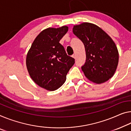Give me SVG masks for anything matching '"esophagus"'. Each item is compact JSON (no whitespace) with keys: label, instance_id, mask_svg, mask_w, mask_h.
<instances>
[{"label":"esophagus","instance_id":"1","mask_svg":"<svg viewBox=\"0 0 131 131\" xmlns=\"http://www.w3.org/2000/svg\"><path fill=\"white\" fill-rule=\"evenodd\" d=\"M72 57L74 58V59H75V57H76V56H75V54H73V55L72 56Z\"/></svg>","mask_w":131,"mask_h":131}]
</instances>
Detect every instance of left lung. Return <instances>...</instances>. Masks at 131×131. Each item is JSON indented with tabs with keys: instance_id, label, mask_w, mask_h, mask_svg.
Returning <instances> with one entry per match:
<instances>
[{
	"instance_id": "obj_1",
	"label": "left lung",
	"mask_w": 131,
	"mask_h": 131,
	"mask_svg": "<svg viewBox=\"0 0 131 131\" xmlns=\"http://www.w3.org/2000/svg\"><path fill=\"white\" fill-rule=\"evenodd\" d=\"M72 31L85 47L86 61L81 67L84 75L97 84L107 81L114 75L119 61L113 40L98 26L87 22L74 25Z\"/></svg>"
}]
</instances>
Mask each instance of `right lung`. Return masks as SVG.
<instances>
[{
  "instance_id": "1",
  "label": "right lung",
  "mask_w": 131,
  "mask_h": 131,
  "mask_svg": "<svg viewBox=\"0 0 131 131\" xmlns=\"http://www.w3.org/2000/svg\"><path fill=\"white\" fill-rule=\"evenodd\" d=\"M68 27H49L40 32L26 56V67L33 81L48 91H55L65 82L75 63L59 43Z\"/></svg>"
}]
</instances>
